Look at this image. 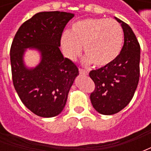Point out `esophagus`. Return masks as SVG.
Masks as SVG:
<instances>
[{"instance_id": "1", "label": "esophagus", "mask_w": 151, "mask_h": 151, "mask_svg": "<svg viewBox=\"0 0 151 151\" xmlns=\"http://www.w3.org/2000/svg\"><path fill=\"white\" fill-rule=\"evenodd\" d=\"M79 73L80 74H82V75H87L88 74V71L87 70H85V69H79Z\"/></svg>"}]
</instances>
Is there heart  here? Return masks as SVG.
<instances>
[{"label":"heart","mask_w":151,"mask_h":151,"mask_svg":"<svg viewBox=\"0 0 151 151\" xmlns=\"http://www.w3.org/2000/svg\"><path fill=\"white\" fill-rule=\"evenodd\" d=\"M123 29L111 18H87L73 22L60 39L64 54L70 60L78 56L83 45L86 63L104 67L116 59L122 50Z\"/></svg>","instance_id":"heart-1"}]
</instances>
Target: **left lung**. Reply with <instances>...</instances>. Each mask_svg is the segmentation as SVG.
<instances>
[{
  "label": "left lung",
  "instance_id": "left-lung-1",
  "mask_svg": "<svg viewBox=\"0 0 151 151\" xmlns=\"http://www.w3.org/2000/svg\"><path fill=\"white\" fill-rule=\"evenodd\" d=\"M115 18L123 28L122 50L110 65L89 73L95 84L91 101L93 108L103 115H113L125 108L133 99L139 81V43L129 26Z\"/></svg>",
  "mask_w": 151,
  "mask_h": 151
}]
</instances>
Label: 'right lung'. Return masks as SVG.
I'll list each match as a JSON object with an SVG mask.
<instances>
[{
	"mask_svg": "<svg viewBox=\"0 0 151 151\" xmlns=\"http://www.w3.org/2000/svg\"><path fill=\"white\" fill-rule=\"evenodd\" d=\"M72 13L40 12L26 21L15 35L10 48L14 86L23 104L41 117L59 115L79 74L72 60L64 57L60 39ZM37 50L40 61L34 67L25 65L27 49Z\"/></svg>",
	"mask_w": 151,
	"mask_h": 151,
	"instance_id": "add662e5",
	"label": "right lung"
}]
</instances>
